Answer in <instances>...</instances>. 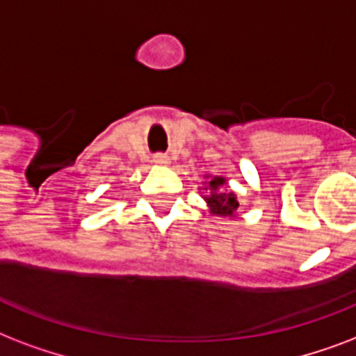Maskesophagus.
I'll list each match as a JSON object with an SVG mask.
<instances>
[{
  "mask_svg": "<svg viewBox=\"0 0 356 356\" xmlns=\"http://www.w3.org/2000/svg\"><path fill=\"white\" fill-rule=\"evenodd\" d=\"M152 161L156 165H169V156H165V154H156Z\"/></svg>",
  "mask_w": 356,
  "mask_h": 356,
  "instance_id": "esophagus-1",
  "label": "esophagus"
}]
</instances>
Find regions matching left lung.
<instances>
[{
  "instance_id": "left-lung-1",
  "label": "left lung",
  "mask_w": 356,
  "mask_h": 356,
  "mask_svg": "<svg viewBox=\"0 0 356 356\" xmlns=\"http://www.w3.org/2000/svg\"><path fill=\"white\" fill-rule=\"evenodd\" d=\"M204 189H208L209 195L204 197L206 204L211 213H216L219 217H234V213L238 211L239 202L238 197L234 195L232 191H227L225 186H227V178L222 176H213L211 180L206 181Z\"/></svg>"
}]
</instances>
